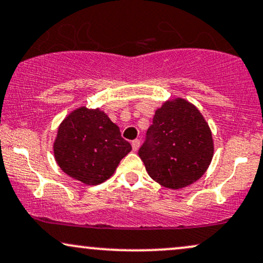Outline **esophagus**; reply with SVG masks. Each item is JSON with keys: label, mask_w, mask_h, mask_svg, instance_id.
Instances as JSON below:
<instances>
[{"label": "esophagus", "mask_w": 263, "mask_h": 263, "mask_svg": "<svg viewBox=\"0 0 263 263\" xmlns=\"http://www.w3.org/2000/svg\"><path fill=\"white\" fill-rule=\"evenodd\" d=\"M131 144H132V149H134L135 152L138 149V148H140V144H141V141L140 140H134L131 142Z\"/></svg>", "instance_id": "obj_1"}]
</instances>
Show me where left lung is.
Instances as JSON below:
<instances>
[{
    "label": "left lung",
    "instance_id": "obj_1",
    "mask_svg": "<svg viewBox=\"0 0 263 263\" xmlns=\"http://www.w3.org/2000/svg\"><path fill=\"white\" fill-rule=\"evenodd\" d=\"M138 156L154 181L167 189L185 187L197 181L210 165L211 129L189 101H166L156 111Z\"/></svg>",
    "mask_w": 263,
    "mask_h": 263
}]
</instances>
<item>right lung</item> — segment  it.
Listing matches in <instances>:
<instances>
[{"label": "right lung", "mask_w": 263, "mask_h": 263, "mask_svg": "<svg viewBox=\"0 0 263 263\" xmlns=\"http://www.w3.org/2000/svg\"><path fill=\"white\" fill-rule=\"evenodd\" d=\"M131 149L105 112L87 107L63 120L53 143L55 159L63 173L87 185L109 179Z\"/></svg>", "instance_id": "add662e5"}]
</instances>
